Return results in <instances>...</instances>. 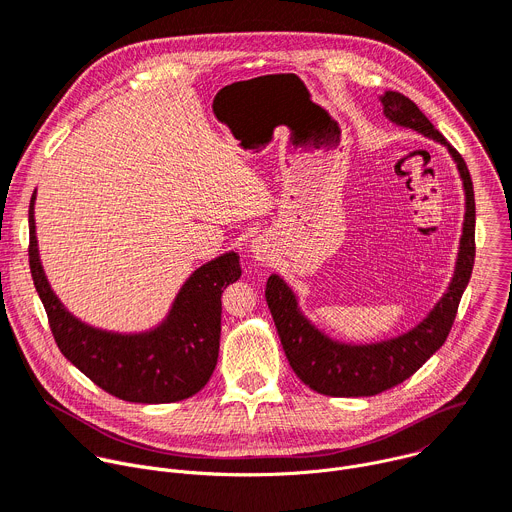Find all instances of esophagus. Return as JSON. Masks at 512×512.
<instances>
[{"label": "esophagus", "mask_w": 512, "mask_h": 512, "mask_svg": "<svg viewBox=\"0 0 512 512\" xmlns=\"http://www.w3.org/2000/svg\"><path fill=\"white\" fill-rule=\"evenodd\" d=\"M252 254H254V258H258V260H266V258L270 256V242H268V238L256 236V238L252 240Z\"/></svg>", "instance_id": "34e87169"}]
</instances>
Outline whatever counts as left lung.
Instances as JSON below:
<instances>
[{
    "mask_svg": "<svg viewBox=\"0 0 512 512\" xmlns=\"http://www.w3.org/2000/svg\"><path fill=\"white\" fill-rule=\"evenodd\" d=\"M380 103L384 116L392 124L443 144L456 162L466 193L460 250L449 287L429 315L413 329L376 344H344L331 339L301 313L297 295L287 282L278 274L268 276L264 295L282 350H285L295 374L309 388L327 396H374L413 376L447 339L474 268L476 203L472 177L462 154L441 136L439 130H435L425 113L403 93L386 91L380 95Z\"/></svg>",
    "mask_w": 512,
    "mask_h": 512,
    "instance_id": "obj_1",
    "label": "left lung"
}]
</instances>
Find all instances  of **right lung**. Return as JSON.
Instances as JSON below:
<instances>
[{
  "mask_svg": "<svg viewBox=\"0 0 512 512\" xmlns=\"http://www.w3.org/2000/svg\"><path fill=\"white\" fill-rule=\"evenodd\" d=\"M30 199V272L63 356L105 392L128 403L189 399L211 378L221 335V293L242 274L240 256L225 252L199 266L181 287L166 319L150 331L113 333L71 315L42 270Z\"/></svg>",
  "mask_w": 512,
  "mask_h": 512,
  "instance_id": "1",
  "label": "right lung"
}]
</instances>
